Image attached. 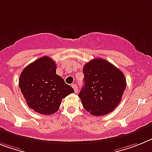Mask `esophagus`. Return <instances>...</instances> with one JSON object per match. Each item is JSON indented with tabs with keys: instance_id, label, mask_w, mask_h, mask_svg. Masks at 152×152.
<instances>
[{
	"instance_id": "esophagus-1",
	"label": "esophagus",
	"mask_w": 152,
	"mask_h": 152,
	"mask_svg": "<svg viewBox=\"0 0 152 152\" xmlns=\"http://www.w3.org/2000/svg\"><path fill=\"white\" fill-rule=\"evenodd\" d=\"M72 88H74V90H75V92H77V85H76V84H73V85H72Z\"/></svg>"
}]
</instances>
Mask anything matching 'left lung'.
Wrapping results in <instances>:
<instances>
[{"instance_id":"left-lung-1","label":"left lung","mask_w":152,"mask_h":152,"mask_svg":"<svg viewBox=\"0 0 152 152\" xmlns=\"http://www.w3.org/2000/svg\"><path fill=\"white\" fill-rule=\"evenodd\" d=\"M83 73L85 85L78 96L85 110L96 116L113 111L126 89L122 71L106 60L96 58L85 64Z\"/></svg>"}]
</instances>
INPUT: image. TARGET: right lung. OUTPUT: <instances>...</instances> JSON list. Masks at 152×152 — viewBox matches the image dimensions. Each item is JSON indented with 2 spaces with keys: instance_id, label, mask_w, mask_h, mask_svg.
I'll use <instances>...</instances> for the list:
<instances>
[{
  "instance_id": "1",
  "label": "right lung",
  "mask_w": 152,
  "mask_h": 152,
  "mask_svg": "<svg viewBox=\"0 0 152 152\" xmlns=\"http://www.w3.org/2000/svg\"><path fill=\"white\" fill-rule=\"evenodd\" d=\"M56 71V63L45 56L22 71L19 88L28 106L35 112L44 115L54 113L59 110L62 99L75 92Z\"/></svg>"
}]
</instances>
